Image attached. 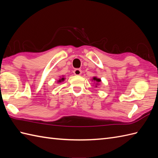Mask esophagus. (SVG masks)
<instances>
[{
	"label": "esophagus",
	"mask_w": 158,
	"mask_h": 158,
	"mask_svg": "<svg viewBox=\"0 0 158 158\" xmlns=\"http://www.w3.org/2000/svg\"><path fill=\"white\" fill-rule=\"evenodd\" d=\"M73 73H74L76 76H79L82 73V70L80 69H78V68L75 69L74 70H73Z\"/></svg>",
	"instance_id": "34e87169"
}]
</instances>
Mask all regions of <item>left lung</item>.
Segmentation results:
<instances>
[{"mask_svg": "<svg viewBox=\"0 0 158 158\" xmlns=\"http://www.w3.org/2000/svg\"><path fill=\"white\" fill-rule=\"evenodd\" d=\"M93 80H94V82H97V84L98 82H101V79H100V78H97V77H93Z\"/></svg>", "mask_w": 158, "mask_h": 158, "instance_id": "8db88e82", "label": "left lung"}]
</instances>
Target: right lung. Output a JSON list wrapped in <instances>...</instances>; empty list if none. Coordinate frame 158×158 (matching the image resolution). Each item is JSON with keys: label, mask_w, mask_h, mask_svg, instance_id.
Returning <instances> with one entry per match:
<instances>
[{"label": "right lung", "mask_w": 158, "mask_h": 158, "mask_svg": "<svg viewBox=\"0 0 158 158\" xmlns=\"http://www.w3.org/2000/svg\"><path fill=\"white\" fill-rule=\"evenodd\" d=\"M65 80V78H62L61 79H60V80H59V82H62V81H64V80Z\"/></svg>", "instance_id": "add662e5"}]
</instances>
